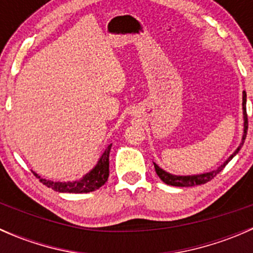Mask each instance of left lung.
<instances>
[{
	"label": "left lung",
	"instance_id": "obj_1",
	"mask_svg": "<svg viewBox=\"0 0 253 253\" xmlns=\"http://www.w3.org/2000/svg\"><path fill=\"white\" fill-rule=\"evenodd\" d=\"M242 109H244V119H245V129H244V137H242V142L241 144L239 145V148L234 152V154H231L229 157V159L224 163L221 167H219L218 169L214 170V171L211 172H207V174H201V175H193V176H175L171 174H168L167 171H164L163 169H160L157 164H154L155 168V172L157 175L159 176L160 180L163 182H165L167 185H171V186H177V187H192V186H198V185H205V183L209 182L211 178L215 177L224 168L226 167L229 162L233 159L234 157L239 153V150L241 149V147L244 145L245 138H246V134H247V128H249V120H247V112H246V93L244 91V96H242Z\"/></svg>",
	"mask_w": 253,
	"mask_h": 253
}]
</instances>
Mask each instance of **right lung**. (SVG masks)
<instances>
[{"label":"right lung","mask_w":253,"mask_h":253,"mask_svg":"<svg viewBox=\"0 0 253 253\" xmlns=\"http://www.w3.org/2000/svg\"><path fill=\"white\" fill-rule=\"evenodd\" d=\"M111 144L106 148L105 152L101 155L100 160L98 162L96 167L91 170L89 174H86L83 178L73 182H53V181L45 180L38 176L40 182L44 183L47 187L52 188L57 192H68V193H86L91 191L98 190L99 187L104 185L108 181L109 177V154H110Z\"/></svg>","instance_id":"1"}]
</instances>
